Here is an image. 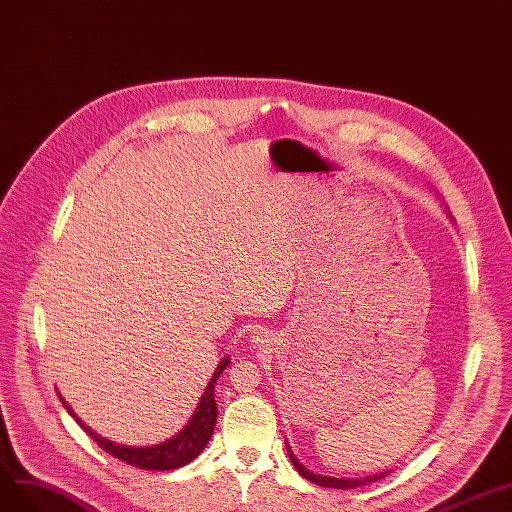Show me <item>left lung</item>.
I'll return each instance as SVG.
<instances>
[{
  "instance_id": "8db88e82",
  "label": "left lung",
  "mask_w": 512,
  "mask_h": 512,
  "mask_svg": "<svg viewBox=\"0 0 512 512\" xmlns=\"http://www.w3.org/2000/svg\"><path fill=\"white\" fill-rule=\"evenodd\" d=\"M287 452H289V458H291V462H294V467L298 469V473L302 475V477H306L308 481H312V483H316V485H321V488H337V490H352V488H358V485H367V483H371V481H377V479H383L387 473H379V475H371V477H364V479H335V477H325V475H314V473H310L308 469H304L300 462H298V458L291 454V450L287 448Z\"/></svg>"
}]
</instances>
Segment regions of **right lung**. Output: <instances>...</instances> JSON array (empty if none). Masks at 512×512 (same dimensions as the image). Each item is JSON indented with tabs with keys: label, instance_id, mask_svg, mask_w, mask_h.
I'll use <instances>...</instances> for the list:
<instances>
[{
	"label": "right lung",
	"instance_id": "right-lung-1",
	"mask_svg": "<svg viewBox=\"0 0 512 512\" xmlns=\"http://www.w3.org/2000/svg\"><path fill=\"white\" fill-rule=\"evenodd\" d=\"M229 364V358H225L221 364H218V369L214 371L208 387L204 389V396L193 412L191 421L185 425V429L175 435L173 440H168L164 444L158 446H148V448H129V446H120V444H112L104 437H100L97 433H93L89 427H85L75 412L70 410V406L64 402V408H68V412L75 421L85 429V433L91 437L93 442H97L102 450H106L108 454H112L114 458L127 462V465H133L137 469H145V471H170V469H179L185 467L187 462H191L196 458L206 444L210 442L214 425H216V402H214V383L216 377L225 371V367Z\"/></svg>",
	"mask_w": 512,
	"mask_h": 512
}]
</instances>
